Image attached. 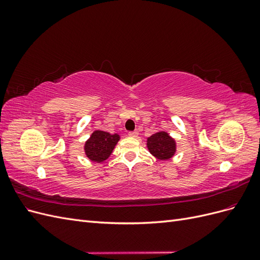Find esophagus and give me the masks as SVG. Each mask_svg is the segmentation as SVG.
<instances>
[{"label": "esophagus", "mask_w": 260, "mask_h": 260, "mask_svg": "<svg viewBox=\"0 0 260 260\" xmlns=\"http://www.w3.org/2000/svg\"><path fill=\"white\" fill-rule=\"evenodd\" d=\"M128 136L131 137V138H137L139 136V132L138 131H132V132H129Z\"/></svg>", "instance_id": "1"}]
</instances>
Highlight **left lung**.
I'll list each match as a JSON object with an SVG mask.
<instances>
[{
  "label": "left lung",
  "mask_w": 260,
  "mask_h": 260,
  "mask_svg": "<svg viewBox=\"0 0 260 260\" xmlns=\"http://www.w3.org/2000/svg\"><path fill=\"white\" fill-rule=\"evenodd\" d=\"M146 146L148 152L159 160L171 159L177 152L176 140L166 131H158L148 137Z\"/></svg>",
  "instance_id": "8db88e82"
}]
</instances>
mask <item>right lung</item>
<instances>
[{
	"label": "right lung",
	"instance_id": "obj_1",
	"mask_svg": "<svg viewBox=\"0 0 260 260\" xmlns=\"http://www.w3.org/2000/svg\"><path fill=\"white\" fill-rule=\"evenodd\" d=\"M119 140L120 136L118 133L111 135L109 132L102 130L93 131L90 138L84 143V154L94 162H103L112 155Z\"/></svg>",
	"mask_w": 260,
	"mask_h": 260
}]
</instances>
